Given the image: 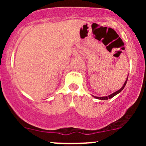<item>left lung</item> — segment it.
<instances>
[{
    "mask_svg": "<svg viewBox=\"0 0 146 146\" xmlns=\"http://www.w3.org/2000/svg\"><path fill=\"white\" fill-rule=\"evenodd\" d=\"M128 76H129V75H128ZM127 80H128V77H127V78H126V81H125L124 84H123V86H122L121 88V89H119V90L116 91V92H114V93H112V94H111V95H108V96H105V97H96V96H93V97H94V98H96V99L101 100H105L111 99V98H112L113 97H114V96H115V95H117V94H119V92H121L122 90H123V88H124L125 85H126V82H127Z\"/></svg>",
    "mask_w": 146,
    "mask_h": 146,
    "instance_id": "1",
    "label": "left lung"
}]
</instances>
